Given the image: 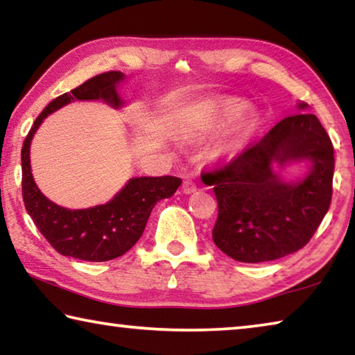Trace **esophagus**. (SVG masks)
<instances>
[{"instance_id": "34e87169", "label": "esophagus", "mask_w": 355, "mask_h": 355, "mask_svg": "<svg viewBox=\"0 0 355 355\" xmlns=\"http://www.w3.org/2000/svg\"><path fill=\"white\" fill-rule=\"evenodd\" d=\"M182 191L184 192V194H192V192H196L197 191L196 182H192V180H186L182 186Z\"/></svg>"}]
</instances>
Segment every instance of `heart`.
Listing matches in <instances>:
<instances>
[{"label":"heart","mask_w":355,"mask_h":355,"mask_svg":"<svg viewBox=\"0 0 355 355\" xmlns=\"http://www.w3.org/2000/svg\"><path fill=\"white\" fill-rule=\"evenodd\" d=\"M249 103L244 100H239V98H224L219 101L218 105V123L219 127H227V125H230L233 122H236L238 119H241L245 112L249 111ZM239 144H241V136H238L235 141H233L230 146H228L225 150L227 153H233L236 152Z\"/></svg>","instance_id":"1"}]
</instances>
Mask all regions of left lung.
Instances as JSON below:
<instances>
[{
    "instance_id": "1",
    "label": "left lung",
    "mask_w": 355,
    "mask_h": 355,
    "mask_svg": "<svg viewBox=\"0 0 355 355\" xmlns=\"http://www.w3.org/2000/svg\"><path fill=\"white\" fill-rule=\"evenodd\" d=\"M300 103L299 110H307ZM290 159H309L304 182L285 184L272 169ZM334 146L315 114L282 119L260 141L203 175L214 184L218 219L213 241L243 263L271 261L297 252L320 227L332 200Z\"/></svg>"
}]
</instances>
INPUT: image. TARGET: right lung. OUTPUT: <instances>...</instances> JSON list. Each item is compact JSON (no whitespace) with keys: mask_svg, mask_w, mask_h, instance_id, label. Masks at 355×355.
I'll list each match as a JSON object with an SVG mask.
<instances>
[{"mask_svg":"<svg viewBox=\"0 0 355 355\" xmlns=\"http://www.w3.org/2000/svg\"><path fill=\"white\" fill-rule=\"evenodd\" d=\"M120 80H123L120 71H105L50 101L35 119L21 148V194L26 211L53 249L84 261H107L128 252L142 236L155 203L172 197L182 184V178L171 175L131 178L111 202L87 209L59 207L35 186L29 146L42 120L73 100L103 98L120 106L122 101L116 92Z\"/></svg>","mask_w":355,"mask_h":355,"instance_id":"right-lung-1","label":"right lung"}]
</instances>
